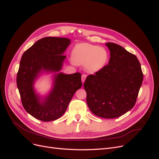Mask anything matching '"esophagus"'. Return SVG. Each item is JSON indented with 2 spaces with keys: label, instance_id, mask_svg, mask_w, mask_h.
Instances as JSON below:
<instances>
[{
  "label": "esophagus",
  "instance_id": "esophagus-1",
  "mask_svg": "<svg viewBox=\"0 0 159 159\" xmlns=\"http://www.w3.org/2000/svg\"><path fill=\"white\" fill-rule=\"evenodd\" d=\"M86 75L85 74H83L82 75H81V81H82V83H84V81H85V79H86Z\"/></svg>",
  "mask_w": 159,
  "mask_h": 159
}]
</instances>
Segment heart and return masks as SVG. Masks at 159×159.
Instances as JSON below:
<instances>
[{"label":"heart","mask_w":159,"mask_h":159,"mask_svg":"<svg viewBox=\"0 0 159 159\" xmlns=\"http://www.w3.org/2000/svg\"><path fill=\"white\" fill-rule=\"evenodd\" d=\"M108 54L105 48L88 43L76 45L72 53V60L77 65L85 66L88 71L95 73L102 70L107 61Z\"/></svg>","instance_id":"1"}]
</instances>
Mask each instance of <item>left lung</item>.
I'll list each match as a JSON object with an SVG mask.
<instances>
[{
    "label": "left lung",
    "mask_w": 159,
    "mask_h": 159,
    "mask_svg": "<svg viewBox=\"0 0 159 159\" xmlns=\"http://www.w3.org/2000/svg\"><path fill=\"white\" fill-rule=\"evenodd\" d=\"M108 65L86 78L84 84L87 103L98 117H119L136 103L143 74L137 57L122 46L108 42Z\"/></svg>",
    "instance_id": "1"
}]
</instances>
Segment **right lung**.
Masks as SVG:
<instances>
[{
	"label": "right lung",
	"mask_w": 159,
	"mask_h": 159,
	"mask_svg": "<svg viewBox=\"0 0 159 159\" xmlns=\"http://www.w3.org/2000/svg\"><path fill=\"white\" fill-rule=\"evenodd\" d=\"M71 40L66 38L45 37L24 53L17 73L16 84L24 108L34 118L52 121L62 116L75 91L81 85L80 73L54 75V85L44 99L36 93L34 84L42 71H59L66 56L64 52Z\"/></svg>",
	"instance_id": "right-lung-1"
}]
</instances>
